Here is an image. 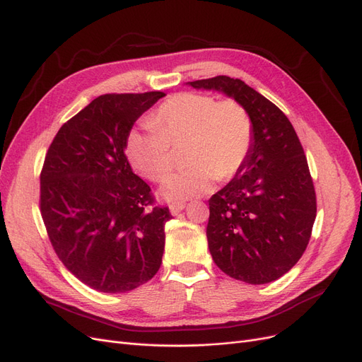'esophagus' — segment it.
<instances>
[{
	"mask_svg": "<svg viewBox=\"0 0 362 362\" xmlns=\"http://www.w3.org/2000/svg\"><path fill=\"white\" fill-rule=\"evenodd\" d=\"M186 204L185 202H177V204H170V213L171 216H177L179 213H182V210H185Z\"/></svg>",
	"mask_w": 362,
	"mask_h": 362,
	"instance_id": "obj_1",
	"label": "esophagus"
}]
</instances>
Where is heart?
<instances>
[{
    "instance_id": "b5f03b06",
    "label": "heart",
    "mask_w": 362,
    "mask_h": 362,
    "mask_svg": "<svg viewBox=\"0 0 362 362\" xmlns=\"http://www.w3.org/2000/svg\"><path fill=\"white\" fill-rule=\"evenodd\" d=\"M142 129L126 138V156L133 168L152 182L164 180L173 168L171 145L186 142L187 168L170 176L161 197L183 202L210 192L216 180L239 173L252 146V122L238 101L180 92L165 100Z\"/></svg>"
}]
</instances>
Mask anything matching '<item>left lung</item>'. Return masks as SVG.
Segmentation results:
<instances>
[{
	"mask_svg": "<svg viewBox=\"0 0 362 362\" xmlns=\"http://www.w3.org/2000/svg\"><path fill=\"white\" fill-rule=\"evenodd\" d=\"M187 85L226 93L245 107L252 122L248 158L208 201L206 239L213 259L236 280L274 281L305 252L317 214L299 138L283 111L240 79L216 76Z\"/></svg>",
	"mask_w": 362,
	"mask_h": 362,
	"instance_id": "left-lung-1",
	"label": "left lung"
}]
</instances>
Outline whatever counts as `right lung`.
Masks as SVG:
<instances>
[{"label": "right lung", "mask_w": 362, "mask_h": 362, "mask_svg": "<svg viewBox=\"0 0 362 362\" xmlns=\"http://www.w3.org/2000/svg\"><path fill=\"white\" fill-rule=\"evenodd\" d=\"M164 95H101L48 148L40 201L48 238L66 269L98 292L136 289L161 265L171 214L154 205L124 149L133 124Z\"/></svg>", "instance_id": "1"}]
</instances>
